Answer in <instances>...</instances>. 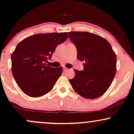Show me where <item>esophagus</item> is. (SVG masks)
Instances as JSON below:
<instances>
[{"label": "esophagus", "mask_w": 134, "mask_h": 134, "mask_svg": "<svg viewBox=\"0 0 134 134\" xmlns=\"http://www.w3.org/2000/svg\"><path fill=\"white\" fill-rule=\"evenodd\" d=\"M68 70V68H66V67H63V71H66Z\"/></svg>", "instance_id": "34e87169"}]
</instances>
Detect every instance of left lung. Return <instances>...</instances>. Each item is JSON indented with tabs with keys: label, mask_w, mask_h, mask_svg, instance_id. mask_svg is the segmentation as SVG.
Segmentation results:
<instances>
[{
	"label": "left lung",
	"mask_w": 134,
	"mask_h": 134,
	"mask_svg": "<svg viewBox=\"0 0 134 134\" xmlns=\"http://www.w3.org/2000/svg\"><path fill=\"white\" fill-rule=\"evenodd\" d=\"M76 45L77 58L84 62L83 71L74 69L69 80L72 88L84 98L94 99L102 96L112 83L116 71V56L105 38L87 32L68 33Z\"/></svg>",
	"instance_id": "1"
}]
</instances>
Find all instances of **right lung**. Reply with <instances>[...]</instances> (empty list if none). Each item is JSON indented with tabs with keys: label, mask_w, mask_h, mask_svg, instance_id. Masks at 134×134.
Masks as SVG:
<instances>
[{
	"label": "right lung",
	"mask_w": 134,
	"mask_h": 134,
	"mask_svg": "<svg viewBox=\"0 0 134 134\" xmlns=\"http://www.w3.org/2000/svg\"><path fill=\"white\" fill-rule=\"evenodd\" d=\"M67 38L66 32L38 34L25 38L16 46L12 54V71L25 94L37 98L52 90L63 68H54L46 62L57 46Z\"/></svg>",
	"instance_id": "add662e5"
}]
</instances>
